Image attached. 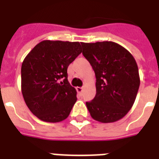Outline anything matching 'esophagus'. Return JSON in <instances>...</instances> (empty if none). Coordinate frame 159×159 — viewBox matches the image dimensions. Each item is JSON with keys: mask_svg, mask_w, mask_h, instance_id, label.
I'll return each instance as SVG.
<instances>
[{"mask_svg": "<svg viewBox=\"0 0 159 159\" xmlns=\"http://www.w3.org/2000/svg\"><path fill=\"white\" fill-rule=\"evenodd\" d=\"M76 90H77V93H79V94H81L82 92V90H83V88L82 87H77V88H76Z\"/></svg>", "mask_w": 159, "mask_h": 159, "instance_id": "34e87169", "label": "esophagus"}]
</instances>
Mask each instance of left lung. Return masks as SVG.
<instances>
[{"mask_svg":"<svg viewBox=\"0 0 159 159\" xmlns=\"http://www.w3.org/2000/svg\"><path fill=\"white\" fill-rule=\"evenodd\" d=\"M82 54L92 65L97 82L94 99L86 102L95 120L112 123L133 106L140 84L138 65L126 48L111 41L82 43Z\"/></svg>","mask_w":159,"mask_h":159,"instance_id":"8db88e82","label":"left lung"}]
</instances>
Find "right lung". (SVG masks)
<instances>
[{
	"label": "right lung",
	"mask_w": 159,
	"mask_h": 159,
	"mask_svg": "<svg viewBox=\"0 0 159 159\" xmlns=\"http://www.w3.org/2000/svg\"><path fill=\"white\" fill-rule=\"evenodd\" d=\"M82 53L79 42L43 40L24 59L21 92L30 111L39 120L56 123L69 116L77 91L67 81V67Z\"/></svg>",
	"instance_id": "add662e5"
}]
</instances>
